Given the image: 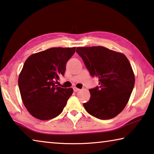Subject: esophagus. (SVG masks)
I'll return each mask as SVG.
<instances>
[{
	"label": "esophagus",
	"instance_id": "34e87169",
	"mask_svg": "<svg viewBox=\"0 0 154 154\" xmlns=\"http://www.w3.org/2000/svg\"><path fill=\"white\" fill-rule=\"evenodd\" d=\"M73 89H74V92H77V91H79L80 90V89H79V88H77V87H73Z\"/></svg>",
	"mask_w": 154,
	"mask_h": 154
}]
</instances>
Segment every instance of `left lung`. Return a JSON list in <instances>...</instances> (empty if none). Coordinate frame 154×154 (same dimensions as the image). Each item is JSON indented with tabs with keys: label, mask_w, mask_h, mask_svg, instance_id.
<instances>
[{
	"label": "left lung",
	"mask_w": 154,
	"mask_h": 154,
	"mask_svg": "<svg viewBox=\"0 0 154 154\" xmlns=\"http://www.w3.org/2000/svg\"><path fill=\"white\" fill-rule=\"evenodd\" d=\"M82 58L100 87L89 89L90 100L83 106L88 113L100 119H110L124 109L134 86L135 78L128 58L103 46L79 47Z\"/></svg>",
	"instance_id": "obj_1"
}]
</instances>
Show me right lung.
<instances>
[{"instance_id": "obj_1", "label": "right lung", "mask_w": 154, "mask_h": 154, "mask_svg": "<svg viewBox=\"0 0 154 154\" xmlns=\"http://www.w3.org/2000/svg\"><path fill=\"white\" fill-rule=\"evenodd\" d=\"M75 48H52L31 54L19 75L18 86L24 106L32 117L49 120L62 112L73 93L55 85L64 75Z\"/></svg>"}]
</instances>
